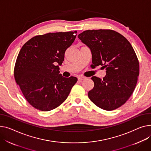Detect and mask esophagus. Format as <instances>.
Here are the masks:
<instances>
[{"label":"esophagus","instance_id":"34e87169","mask_svg":"<svg viewBox=\"0 0 151 151\" xmlns=\"http://www.w3.org/2000/svg\"><path fill=\"white\" fill-rule=\"evenodd\" d=\"M86 79V78L83 77V76H79L78 77V80L79 81H83V80H85Z\"/></svg>","mask_w":151,"mask_h":151}]
</instances>
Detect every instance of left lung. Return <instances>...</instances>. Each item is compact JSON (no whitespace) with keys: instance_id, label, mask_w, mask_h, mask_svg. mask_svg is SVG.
<instances>
[{"instance_id":"8db88e82","label":"left lung","mask_w":151,"mask_h":151,"mask_svg":"<svg viewBox=\"0 0 151 151\" xmlns=\"http://www.w3.org/2000/svg\"><path fill=\"white\" fill-rule=\"evenodd\" d=\"M78 37L91 50V65H102L106 70L103 79L92 77L94 87L88 93L89 99L106 110L122 106L134 92L139 75V62L132 46L112 29H88Z\"/></svg>"}]
</instances>
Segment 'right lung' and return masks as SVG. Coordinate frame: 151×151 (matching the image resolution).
<instances>
[{
	"instance_id": "obj_1",
	"label": "right lung",
	"mask_w": 151,
	"mask_h": 151,
	"mask_svg": "<svg viewBox=\"0 0 151 151\" xmlns=\"http://www.w3.org/2000/svg\"><path fill=\"white\" fill-rule=\"evenodd\" d=\"M77 32L49 33L36 36L20 50L14 70L16 83L27 101L41 111H50L68 97L78 79L59 74V65Z\"/></svg>"
}]
</instances>
